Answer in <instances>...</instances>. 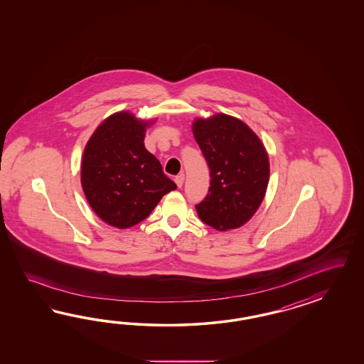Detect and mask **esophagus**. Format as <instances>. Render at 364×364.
Listing matches in <instances>:
<instances>
[{
  "label": "esophagus",
  "mask_w": 364,
  "mask_h": 364,
  "mask_svg": "<svg viewBox=\"0 0 364 364\" xmlns=\"http://www.w3.org/2000/svg\"><path fill=\"white\" fill-rule=\"evenodd\" d=\"M184 178H186L184 173H180V175H177V176L175 177V183H176L177 187H183V184H184Z\"/></svg>",
  "instance_id": "esophagus-1"
}]
</instances>
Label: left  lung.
I'll return each mask as SVG.
<instances>
[{"label": "left lung", "mask_w": 364, "mask_h": 364, "mask_svg": "<svg viewBox=\"0 0 364 364\" xmlns=\"http://www.w3.org/2000/svg\"><path fill=\"white\" fill-rule=\"evenodd\" d=\"M195 140L210 166L207 198L198 218L218 231L244 225L259 210L269 180L264 144L242 120L224 113L192 124Z\"/></svg>", "instance_id": "left-lung-1"}]
</instances>
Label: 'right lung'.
<instances>
[{
    "instance_id": "add662e5",
    "label": "right lung",
    "mask_w": 364,
    "mask_h": 364,
    "mask_svg": "<svg viewBox=\"0 0 364 364\" xmlns=\"http://www.w3.org/2000/svg\"><path fill=\"white\" fill-rule=\"evenodd\" d=\"M152 124L128 110L116 112L100 124L85 145L82 191L95 213L112 227L136 225L177 188L164 175L160 161L145 149V131Z\"/></svg>"
}]
</instances>
